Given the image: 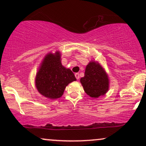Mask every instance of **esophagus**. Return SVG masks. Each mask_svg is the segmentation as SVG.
I'll return each instance as SVG.
<instances>
[{
    "mask_svg": "<svg viewBox=\"0 0 146 146\" xmlns=\"http://www.w3.org/2000/svg\"><path fill=\"white\" fill-rule=\"evenodd\" d=\"M75 76L77 80H78L80 78V76H79V74L78 73H76L75 74Z\"/></svg>",
    "mask_w": 146,
    "mask_h": 146,
    "instance_id": "1",
    "label": "esophagus"
}]
</instances>
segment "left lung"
Instances as JSON below:
<instances>
[{"label":"left lung","instance_id":"left-lung-1","mask_svg":"<svg viewBox=\"0 0 146 146\" xmlns=\"http://www.w3.org/2000/svg\"><path fill=\"white\" fill-rule=\"evenodd\" d=\"M80 82L85 92L91 98H97L106 94L109 89L108 76L98 62H90Z\"/></svg>","mask_w":146,"mask_h":146}]
</instances>
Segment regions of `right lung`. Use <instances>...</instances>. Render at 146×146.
Wrapping results in <instances>:
<instances>
[{
    "label": "right lung",
    "mask_w": 146,
    "mask_h": 146,
    "mask_svg": "<svg viewBox=\"0 0 146 146\" xmlns=\"http://www.w3.org/2000/svg\"><path fill=\"white\" fill-rule=\"evenodd\" d=\"M58 51L46 55L36 76L38 91L49 99L60 98L68 84L76 80L71 70L62 65Z\"/></svg>",
    "instance_id": "1"
}]
</instances>
